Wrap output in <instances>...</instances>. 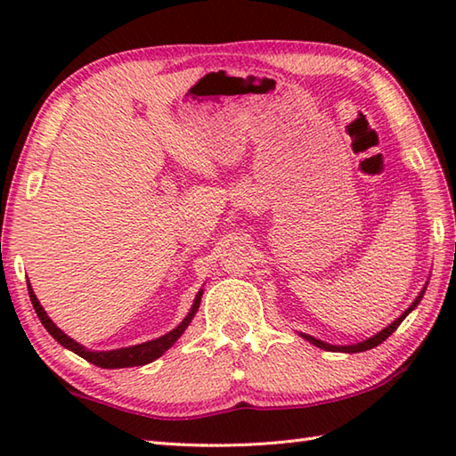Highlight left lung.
<instances>
[{
	"mask_svg": "<svg viewBox=\"0 0 456 456\" xmlns=\"http://www.w3.org/2000/svg\"><path fill=\"white\" fill-rule=\"evenodd\" d=\"M425 289H428V284L423 286V289L421 292L418 294V297L413 299L411 302V305L405 309V312L395 319V322H392L388 327H384L382 331H378L376 335H372V337H368V338H364V341H358V343H353V345H331V343H325V341H322V338H315V337H312V335H305V333H299V337L302 338H305V341H309L312 345H315V346H319V348H323V351H331V353H362V351H370V348H374V346H378L380 343H384L386 338H388L395 329L400 327V323L403 322L405 317H408L415 307L419 305V302H421V297H423V294H425Z\"/></svg>",
	"mask_w": 456,
	"mask_h": 456,
	"instance_id": "8db88e82",
	"label": "left lung"
}]
</instances>
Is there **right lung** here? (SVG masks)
Masks as SVG:
<instances>
[{"mask_svg": "<svg viewBox=\"0 0 456 456\" xmlns=\"http://www.w3.org/2000/svg\"><path fill=\"white\" fill-rule=\"evenodd\" d=\"M27 286H28V297H31L33 307H35V314L38 315V319H41V323L45 325L46 331L51 333L64 348H68V351H72V353H76L78 356L86 358V361H88V362H92L95 366H102V368H129V366H142V364H149L152 361H157V358L167 353L168 348L182 337V333L186 331L188 325L191 323L193 315L198 314V307H200V302H201V294H203V289L200 288V292L196 294V299H193V304L190 307L188 315L182 319L178 327H174L172 331H168L167 335H162L159 338H152V341L141 343V345L113 348V351H92V348H86L84 345L76 343L74 338H70L62 331V329H58L54 325L53 319L46 315L41 302H38V299H37L31 284L27 282Z\"/></svg>", "mask_w": 456, "mask_h": 456, "instance_id": "right-lung-1", "label": "right lung"}]
</instances>
